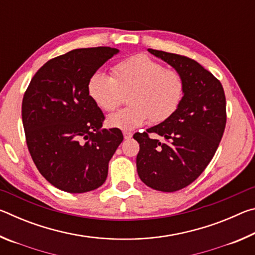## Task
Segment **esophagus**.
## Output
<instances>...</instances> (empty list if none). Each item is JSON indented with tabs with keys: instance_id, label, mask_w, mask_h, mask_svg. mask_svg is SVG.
Listing matches in <instances>:
<instances>
[{
	"instance_id": "obj_1",
	"label": "esophagus",
	"mask_w": 255,
	"mask_h": 255,
	"mask_svg": "<svg viewBox=\"0 0 255 255\" xmlns=\"http://www.w3.org/2000/svg\"><path fill=\"white\" fill-rule=\"evenodd\" d=\"M131 137H132V133L130 131H127V130L124 131V138H125V139H130Z\"/></svg>"
}]
</instances>
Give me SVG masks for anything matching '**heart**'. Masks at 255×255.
<instances>
[{"label": "heart", "instance_id": "b5f03b06", "mask_svg": "<svg viewBox=\"0 0 255 255\" xmlns=\"http://www.w3.org/2000/svg\"><path fill=\"white\" fill-rule=\"evenodd\" d=\"M111 76L96 72L88 81V96L103 111H112L128 94L130 106L110 115L112 128L131 130L147 123H162L178 110L183 100L185 84L178 71L138 54L112 67Z\"/></svg>", "mask_w": 255, "mask_h": 255}]
</instances>
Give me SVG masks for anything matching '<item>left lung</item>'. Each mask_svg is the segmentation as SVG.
I'll return each mask as SVG.
<instances>
[{
	"label": "left lung",
	"mask_w": 255,
	"mask_h": 255,
	"mask_svg": "<svg viewBox=\"0 0 255 255\" xmlns=\"http://www.w3.org/2000/svg\"><path fill=\"white\" fill-rule=\"evenodd\" d=\"M182 75L183 100L169 119L136 132L139 144L136 165L140 180L152 189L174 192L192 183L208 165L226 126L223 85L209 71L187 56L148 49ZM162 135L164 141L149 137Z\"/></svg>",
	"instance_id": "left-lung-1"
}]
</instances>
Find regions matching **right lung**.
Wrapping results in <instances>:
<instances>
[{
    "label": "right lung",
    "instance_id": "right-lung-1",
    "mask_svg": "<svg viewBox=\"0 0 255 255\" xmlns=\"http://www.w3.org/2000/svg\"><path fill=\"white\" fill-rule=\"evenodd\" d=\"M119 50L80 48L41 66L25 90L22 123L33 163L59 190L83 193L105 183L108 164L124 139L102 128L100 108L88 96V81Z\"/></svg>",
    "mask_w": 255,
    "mask_h": 255
}]
</instances>
